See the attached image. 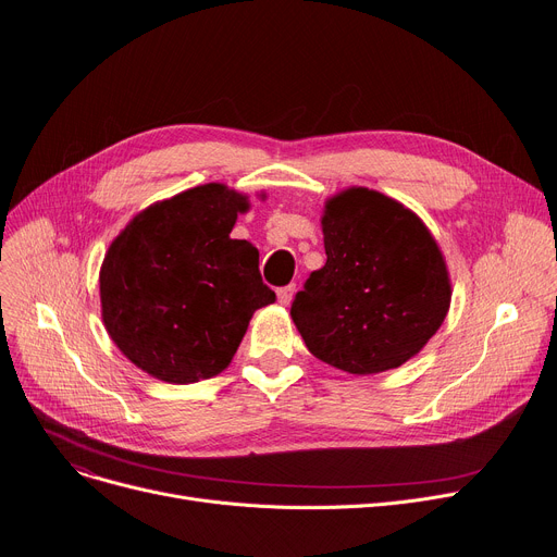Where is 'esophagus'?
Segmentation results:
<instances>
[{"label": "esophagus", "mask_w": 557, "mask_h": 557, "mask_svg": "<svg viewBox=\"0 0 557 557\" xmlns=\"http://www.w3.org/2000/svg\"><path fill=\"white\" fill-rule=\"evenodd\" d=\"M294 296H296V284H288V286L277 288V300H280L282 305H290V300H294Z\"/></svg>", "instance_id": "34e87169"}]
</instances>
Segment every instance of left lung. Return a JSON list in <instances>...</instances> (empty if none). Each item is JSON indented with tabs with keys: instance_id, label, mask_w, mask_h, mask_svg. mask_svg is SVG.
I'll return each instance as SVG.
<instances>
[{
	"instance_id": "obj_1",
	"label": "left lung",
	"mask_w": 557,
	"mask_h": 557,
	"mask_svg": "<svg viewBox=\"0 0 557 557\" xmlns=\"http://www.w3.org/2000/svg\"><path fill=\"white\" fill-rule=\"evenodd\" d=\"M327 261L290 318L309 352L349 374L399 368L441 330L451 302L445 257L418 214L368 187L325 202Z\"/></svg>"
}]
</instances>
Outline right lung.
<instances>
[{"mask_svg":"<svg viewBox=\"0 0 557 557\" xmlns=\"http://www.w3.org/2000/svg\"><path fill=\"white\" fill-rule=\"evenodd\" d=\"M248 196L208 183L139 212L101 263V318L124 357L169 384L223 372L257 309L275 302L259 250L230 239Z\"/></svg>","mask_w":557,"mask_h":557,"instance_id":"add662e5","label":"right lung"}]
</instances>
